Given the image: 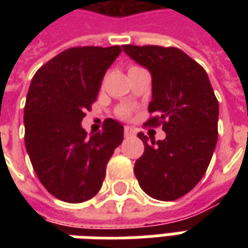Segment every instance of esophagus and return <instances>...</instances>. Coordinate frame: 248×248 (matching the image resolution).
Returning <instances> with one entry per match:
<instances>
[{"mask_svg":"<svg viewBox=\"0 0 248 248\" xmlns=\"http://www.w3.org/2000/svg\"><path fill=\"white\" fill-rule=\"evenodd\" d=\"M133 135H135V131L131 127H129V126H126L124 127V137L127 138V137H133Z\"/></svg>","mask_w":248,"mask_h":248,"instance_id":"obj_1","label":"esophagus"}]
</instances>
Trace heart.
Wrapping results in <instances>:
<instances>
[{
  "label": "heart",
  "instance_id": "obj_1",
  "mask_svg": "<svg viewBox=\"0 0 248 248\" xmlns=\"http://www.w3.org/2000/svg\"><path fill=\"white\" fill-rule=\"evenodd\" d=\"M119 115H121V117H127V115H129V110H127V108H122V110L119 111Z\"/></svg>",
  "mask_w": 248,
  "mask_h": 248
}]
</instances>
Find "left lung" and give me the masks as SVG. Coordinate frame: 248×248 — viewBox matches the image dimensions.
<instances>
[{
	"label": "left lung",
	"mask_w": 248,
	"mask_h": 248,
	"mask_svg": "<svg viewBox=\"0 0 248 248\" xmlns=\"http://www.w3.org/2000/svg\"><path fill=\"white\" fill-rule=\"evenodd\" d=\"M124 51L151 74L153 95L146 124L158 126L166 138L143 133L145 151L134 174L154 199L175 201L191 191L207 170L218 140L219 105L207 73L177 47L124 45Z\"/></svg>",
	"instance_id": "obj_1"
}]
</instances>
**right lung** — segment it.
Listing matches in <instances>:
<instances>
[{
	"mask_svg": "<svg viewBox=\"0 0 248 248\" xmlns=\"http://www.w3.org/2000/svg\"><path fill=\"white\" fill-rule=\"evenodd\" d=\"M121 51L119 46L71 47L31 79L24 110L25 146L41 183L63 202H85L101 190L108 159L124 140V126L111 118L95 134L87 135L81 124Z\"/></svg>",
	"mask_w": 248,
	"mask_h": 248,
	"instance_id": "1",
	"label": "right lung"
}]
</instances>
